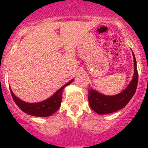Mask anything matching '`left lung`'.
Wrapping results in <instances>:
<instances>
[{"instance_id":"left-lung-1","label":"left lung","mask_w":148,"mask_h":148,"mask_svg":"<svg viewBox=\"0 0 148 148\" xmlns=\"http://www.w3.org/2000/svg\"><path fill=\"white\" fill-rule=\"evenodd\" d=\"M134 76L128 86L122 92L116 95L109 96L90 89L88 93V101L92 110L98 114H106L115 112L124 108L131 101L136 92L138 81V73L137 69L135 56L133 53Z\"/></svg>"}]
</instances>
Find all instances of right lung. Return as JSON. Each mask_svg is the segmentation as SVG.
<instances>
[{"label":"right lung","instance_id":"add662e5","mask_svg":"<svg viewBox=\"0 0 148 148\" xmlns=\"http://www.w3.org/2000/svg\"><path fill=\"white\" fill-rule=\"evenodd\" d=\"M73 81L74 79H72L71 81H70L68 83L64 84L60 89H58L49 98L38 102V103H27V102L21 101V99L15 96L10 88V90L15 103L18 106V108L22 111H24L27 114L35 116V117H49L54 114L58 110V108H60L61 99H62L63 90L66 86L69 85L70 84L73 82Z\"/></svg>","mask_w":148,"mask_h":148}]
</instances>
